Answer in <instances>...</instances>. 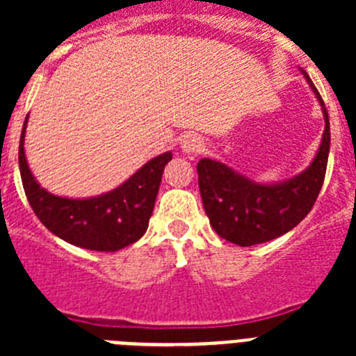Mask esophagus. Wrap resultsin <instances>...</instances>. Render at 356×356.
Here are the masks:
<instances>
[{"instance_id":"obj_1","label":"esophagus","mask_w":356,"mask_h":356,"mask_svg":"<svg viewBox=\"0 0 356 356\" xmlns=\"http://www.w3.org/2000/svg\"><path fill=\"white\" fill-rule=\"evenodd\" d=\"M180 147L187 155H197V153L205 149V140H203L201 135L191 131V134H185L180 139Z\"/></svg>"}]
</instances>
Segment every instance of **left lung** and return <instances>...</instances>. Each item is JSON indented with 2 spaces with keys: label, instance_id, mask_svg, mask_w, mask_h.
Wrapping results in <instances>:
<instances>
[{
  "label": "left lung",
  "instance_id": "1",
  "mask_svg": "<svg viewBox=\"0 0 356 356\" xmlns=\"http://www.w3.org/2000/svg\"><path fill=\"white\" fill-rule=\"evenodd\" d=\"M325 115V134L312 163L291 180L257 184L226 163L210 159L197 162V184L210 225L219 237L254 246L291 232L312 210L326 175L330 153V119L316 85L303 71Z\"/></svg>",
  "mask_w": 356,
  "mask_h": 356
}]
</instances>
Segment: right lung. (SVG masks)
I'll return each mask as SVG.
<instances>
[{
  "instance_id": "add662e5",
  "label": "right lung",
  "mask_w": 356,
  "mask_h": 356,
  "mask_svg": "<svg viewBox=\"0 0 356 356\" xmlns=\"http://www.w3.org/2000/svg\"><path fill=\"white\" fill-rule=\"evenodd\" d=\"M24 121L19 140V171L28 203L46 228L72 246L92 251H118L146 234L155 209L160 181L171 151L151 159L122 185L87 200H71L48 193L37 184L24 156Z\"/></svg>"
}]
</instances>
